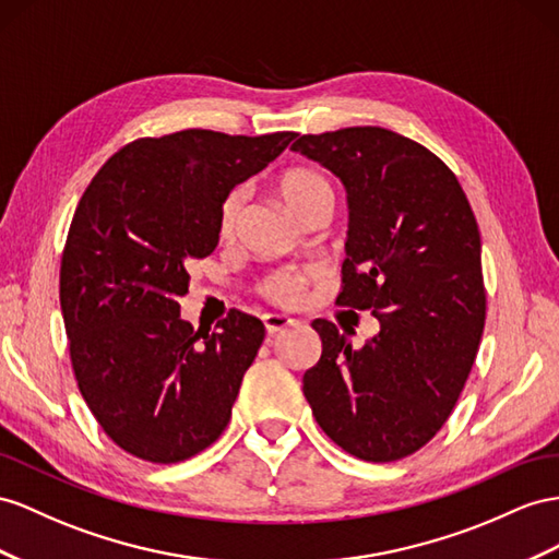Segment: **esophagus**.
Returning <instances> with one entry per match:
<instances>
[{
    "mask_svg": "<svg viewBox=\"0 0 559 559\" xmlns=\"http://www.w3.org/2000/svg\"><path fill=\"white\" fill-rule=\"evenodd\" d=\"M262 321H264V328H266L269 335H276V333L285 331V328L295 323V319L285 317V313H264Z\"/></svg>",
    "mask_w": 559,
    "mask_h": 559,
    "instance_id": "esophagus-1",
    "label": "esophagus"
}]
</instances>
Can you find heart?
<instances>
[{
    "label": "heart",
    "instance_id": "b5f03b06",
    "mask_svg": "<svg viewBox=\"0 0 559 559\" xmlns=\"http://www.w3.org/2000/svg\"><path fill=\"white\" fill-rule=\"evenodd\" d=\"M278 193L299 217H307L311 210H317L323 203H335V193L333 186L323 175L313 169L297 167L285 171V175L278 179ZM246 189H234L224 198L222 210H219V234L228 238L234 234V228L238 224L240 210L246 205ZM309 271H278V274H271L262 283V295H266L274 302H293V299L299 295V290L305 288L309 281Z\"/></svg>",
    "mask_w": 559,
    "mask_h": 559
}]
</instances>
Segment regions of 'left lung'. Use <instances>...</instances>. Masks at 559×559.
<instances>
[{
  "label": "left lung",
  "instance_id": "8db88e82",
  "mask_svg": "<svg viewBox=\"0 0 559 559\" xmlns=\"http://www.w3.org/2000/svg\"><path fill=\"white\" fill-rule=\"evenodd\" d=\"M295 153L347 189L349 231L337 305L373 309L380 333L354 349L317 319L321 359L302 390L323 432L368 463L432 439L461 396L486 319L481 238L453 171L382 127L305 134Z\"/></svg>",
  "mask_w": 559,
  "mask_h": 559
}]
</instances>
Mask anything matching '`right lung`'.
I'll use <instances>...</instances> for the list:
<instances>
[{"label": "right lung", "mask_w": 559, "mask_h": 559, "mask_svg": "<svg viewBox=\"0 0 559 559\" xmlns=\"http://www.w3.org/2000/svg\"><path fill=\"white\" fill-rule=\"evenodd\" d=\"M295 136L136 139L80 198L61 260L70 361L98 425L141 461H186L231 420L264 323L231 309L214 333L193 331L179 311L186 262L217 248L224 198Z\"/></svg>", "instance_id": "obj_1"}]
</instances>
